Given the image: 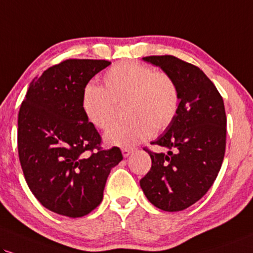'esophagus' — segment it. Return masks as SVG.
I'll use <instances>...</instances> for the list:
<instances>
[{"label": "esophagus", "instance_id": "1", "mask_svg": "<svg viewBox=\"0 0 253 253\" xmlns=\"http://www.w3.org/2000/svg\"><path fill=\"white\" fill-rule=\"evenodd\" d=\"M132 151H133L132 149H130V148H123L122 149V155H123V157H127V156L131 154Z\"/></svg>", "mask_w": 253, "mask_h": 253}]
</instances>
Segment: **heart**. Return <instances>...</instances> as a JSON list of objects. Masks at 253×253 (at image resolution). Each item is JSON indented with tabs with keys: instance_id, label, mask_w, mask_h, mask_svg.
<instances>
[{
	"instance_id": "b5f03b06",
	"label": "heart",
	"mask_w": 253,
	"mask_h": 253,
	"mask_svg": "<svg viewBox=\"0 0 253 253\" xmlns=\"http://www.w3.org/2000/svg\"><path fill=\"white\" fill-rule=\"evenodd\" d=\"M104 88L88 84L82 93L86 120L97 129L108 130L116 120L117 104H123L126 121L109 130V144L133 146L168 129L179 110L176 81L164 71L137 62H120L103 75Z\"/></svg>"
}]
</instances>
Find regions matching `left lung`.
Masks as SVG:
<instances>
[{"label": "left lung", "mask_w": 253, "mask_h": 253, "mask_svg": "<svg viewBox=\"0 0 253 253\" xmlns=\"http://www.w3.org/2000/svg\"><path fill=\"white\" fill-rule=\"evenodd\" d=\"M144 61L161 67L176 81L180 104L172 124L151 142L171 151L157 154L144 148L151 168L139 184L155 207L182 211L208 192L222 167L226 145L223 97L196 65L171 55L146 56Z\"/></svg>", "instance_id": "1"}]
</instances>
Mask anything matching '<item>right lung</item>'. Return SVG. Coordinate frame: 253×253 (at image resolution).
Listing matches in <instances>:
<instances>
[{"mask_svg":"<svg viewBox=\"0 0 253 253\" xmlns=\"http://www.w3.org/2000/svg\"><path fill=\"white\" fill-rule=\"evenodd\" d=\"M107 60L69 58L29 84L18 112V157L26 182L43 207L71 218L91 212L103 199L120 148H102L86 120L82 93Z\"/></svg>","mask_w":253,"mask_h":253,"instance_id":"1","label":"right lung"}]
</instances>
